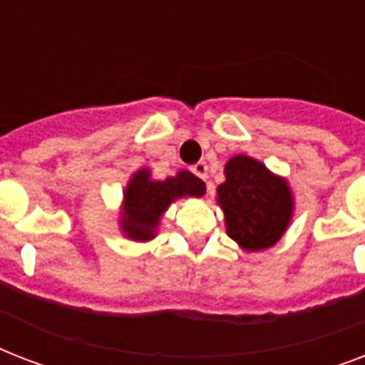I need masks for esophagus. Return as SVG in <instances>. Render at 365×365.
<instances>
[{
	"label": "esophagus",
	"instance_id": "34e87169",
	"mask_svg": "<svg viewBox=\"0 0 365 365\" xmlns=\"http://www.w3.org/2000/svg\"><path fill=\"white\" fill-rule=\"evenodd\" d=\"M191 170H193L195 176H199L200 180H205L206 182V178H208V165H206L205 160H200V163L191 166Z\"/></svg>",
	"mask_w": 365,
	"mask_h": 365
}]
</instances>
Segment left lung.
I'll return each instance as SVG.
<instances>
[{
	"label": "left lung",
	"mask_w": 365,
	"mask_h": 365,
	"mask_svg": "<svg viewBox=\"0 0 365 365\" xmlns=\"http://www.w3.org/2000/svg\"><path fill=\"white\" fill-rule=\"evenodd\" d=\"M227 235L242 250L257 252L280 240L294 216V195L284 178L248 155H235L217 187Z\"/></svg>",
	"instance_id": "1"
}]
</instances>
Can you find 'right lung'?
<instances>
[{"instance_id":"1","label":"right lung","mask_w":365,"mask_h":365,"mask_svg":"<svg viewBox=\"0 0 365 365\" xmlns=\"http://www.w3.org/2000/svg\"><path fill=\"white\" fill-rule=\"evenodd\" d=\"M206 185L187 170L174 178L151 180L148 168L134 172L123 193L121 229L125 237L138 242H148L157 235V227L166 208L182 197H202Z\"/></svg>"}]
</instances>
